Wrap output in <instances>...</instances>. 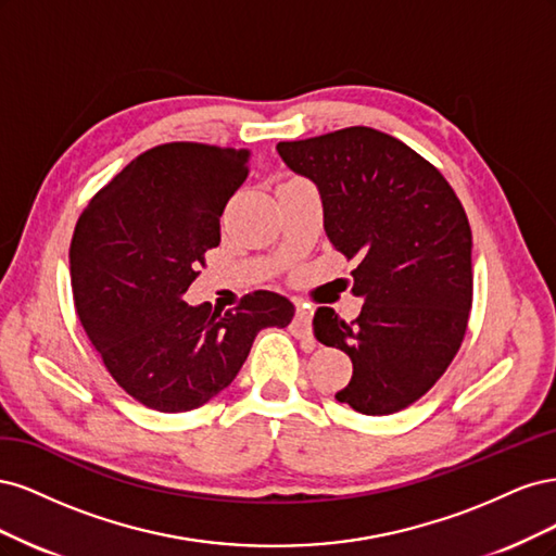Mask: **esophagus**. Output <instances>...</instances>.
Returning a JSON list of instances; mask_svg holds the SVG:
<instances>
[{"instance_id":"34e87169","label":"esophagus","mask_w":556,"mask_h":556,"mask_svg":"<svg viewBox=\"0 0 556 556\" xmlns=\"http://www.w3.org/2000/svg\"><path fill=\"white\" fill-rule=\"evenodd\" d=\"M311 317H313V311L306 304H296L294 319H292V331L296 336H301V339L311 336Z\"/></svg>"}]
</instances>
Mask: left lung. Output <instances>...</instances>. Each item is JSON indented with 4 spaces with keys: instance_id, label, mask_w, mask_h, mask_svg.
Returning a JSON list of instances; mask_svg holds the SVG:
<instances>
[{
    "instance_id": "obj_1",
    "label": "left lung",
    "mask_w": 556,
    "mask_h": 556,
    "mask_svg": "<svg viewBox=\"0 0 556 556\" xmlns=\"http://www.w3.org/2000/svg\"><path fill=\"white\" fill-rule=\"evenodd\" d=\"M276 150L317 185L331 245L359 262L357 319L345 323L327 306L313 317L315 339L352 359L336 401L362 415L408 408L445 374L468 327L473 243L459 197L431 162L371 127Z\"/></svg>"
}]
</instances>
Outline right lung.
Returning <instances> with one entry per match:
<instances>
[{
	"label": "right lung",
	"instance_id": "1",
	"mask_svg": "<svg viewBox=\"0 0 556 556\" xmlns=\"http://www.w3.org/2000/svg\"><path fill=\"white\" fill-rule=\"evenodd\" d=\"M248 150L176 141L146 150L80 213L70 248L74 304L90 343L123 390L160 413H188L241 371L264 327L294 306L257 290L237 308L182 301L220 217L248 178Z\"/></svg>",
	"mask_w": 556,
	"mask_h": 556
}]
</instances>
